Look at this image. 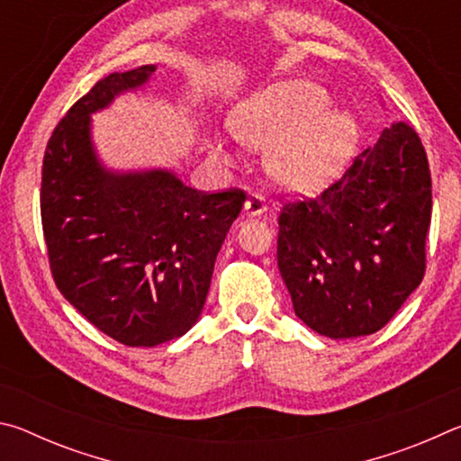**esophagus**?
Listing matches in <instances>:
<instances>
[{"label": "esophagus", "instance_id": "34e87169", "mask_svg": "<svg viewBox=\"0 0 461 461\" xmlns=\"http://www.w3.org/2000/svg\"><path fill=\"white\" fill-rule=\"evenodd\" d=\"M267 209H268L267 199H264L260 193H249V197L244 203L246 215H262Z\"/></svg>", "mask_w": 461, "mask_h": 461}]
</instances>
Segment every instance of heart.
Returning a JSON list of instances; mask_svg holds the SVG:
<instances>
[{
	"mask_svg": "<svg viewBox=\"0 0 461 461\" xmlns=\"http://www.w3.org/2000/svg\"><path fill=\"white\" fill-rule=\"evenodd\" d=\"M327 112V95L307 83H283L260 93L241 109L233 134L241 142L272 148L268 168L288 189H313L325 183L352 142V126ZM213 152L225 158L217 140Z\"/></svg>",
	"mask_w": 461,
	"mask_h": 461,
	"instance_id": "b5f03b06",
	"label": "heart"
}]
</instances>
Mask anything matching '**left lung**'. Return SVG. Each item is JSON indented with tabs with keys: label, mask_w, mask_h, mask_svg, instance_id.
<instances>
[{
	"label": "left lung",
	"mask_w": 461,
	"mask_h": 461,
	"mask_svg": "<svg viewBox=\"0 0 461 461\" xmlns=\"http://www.w3.org/2000/svg\"><path fill=\"white\" fill-rule=\"evenodd\" d=\"M431 205L427 152L404 122L317 197L285 201L276 258L294 315L333 339L382 330L425 276Z\"/></svg>",
	"instance_id": "obj_1"
}]
</instances>
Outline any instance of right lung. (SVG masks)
I'll return each mask as SVG.
<instances>
[{"label": "right lung", "instance_id": "1", "mask_svg": "<svg viewBox=\"0 0 461 461\" xmlns=\"http://www.w3.org/2000/svg\"><path fill=\"white\" fill-rule=\"evenodd\" d=\"M154 71L99 79L57 123L42 160L54 283L89 323L130 348L158 346L197 323L217 252L246 201L241 189L194 191L165 170L112 175L97 165L89 113Z\"/></svg>", "mask_w": 461, "mask_h": 461}]
</instances>
